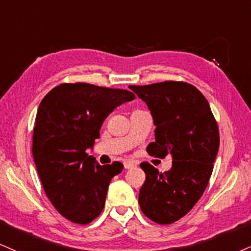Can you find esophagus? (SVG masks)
<instances>
[{
	"label": "esophagus",
	"mask_w": 251,
	"mask_h": 251,
	"mask_svg": "<svg viewBox=\"0 0 251 251\" xmlns=\"http://www.w3.org/2000/svg\"><path fill=\"white\" fill-rule=\"evenodd\" d=\"M123 165H125V169L129 170V169H132V168H134V166L137 165V163L132 162V160H125Z\"/></svg>",
	"instance_id": "obj_1"
}]
</instances>
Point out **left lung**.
Here are the masks:
<instances>
[{
  "label": "left lung",
  "instance_id": "obj_1",
  "mask_svg": "<svg viewBox=\"0 0 251 251\" xmlns=\"http://www.w3.org/2000/svg\"><path fill=\"white\" fill-rule=\"evenodd\" d=\"M151 111L154 142L150 156L172 157V168L159 172L141 164L145 181L138 202L147 218L170 225L186 215L202 196L213 172L220 144L216 121L199 89L182 81L130 86Z\"/></svg>",
  "mask_w": 251,
  "mask_h": 251
}]
</instances>
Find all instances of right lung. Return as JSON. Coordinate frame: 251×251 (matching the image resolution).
I'll return each instance as SVG.
<instances>
[{
  "label": "right lung",
  "mask_w": 251,
  "mask_h": 251,
  "mask_svg": "<svg viewBox=\"0 0 251 251\" xmlns=\"http://www.w3.org/2000/svg\"><path fill=\"white\" fill-rule=\"evenodd\" d=\"M135 95L126 89L89 83H61L45 95L37 111L32 156L43 187L54 208L74 224L100 215L111 178L123 170L100 165L93 149L106 117Z\"/></svg>",
  "instance_id": "1"
}]
</instances>
